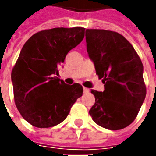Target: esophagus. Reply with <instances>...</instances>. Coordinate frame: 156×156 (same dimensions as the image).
<instances>
[{"label": "esophagus", "instance_id": "1", "mask_svg": "<svg viewBox=\"0 0 156 156\" xmlns=\"http://www.w3.org/2000/svg\"><path fill=\"white\" fill-rule=\"evenodd\" d=\"M83 92L86 94V93H88L89 92V89L87 88V87H83Z\"/></svg>", "mask_w": 156, "mask_h": 156}]
</instances>
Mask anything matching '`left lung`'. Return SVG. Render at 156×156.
I'll return each instance as SVG.
<instances>
[{"label":"left lung","mask_w":156,"mask_h":156,"mask_svg":"<svg viewBox=\"0 0 156 156\" xmlns=\"http://www.w3.org/2000/svg\"><path fill=\"white\" fill-rule=\"evenodd\" d=\"M86 42L88 56L104 84L103 92L91 90L95 103L89 115L104 129H124L135 121L146 97L141 59L116 32L87 29Z\"/></svg>","instance_id":"left-lung-1"}]
</instances>
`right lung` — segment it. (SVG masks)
<instances>
[{"label": "right lung", "mask_w": 156, "mask_h": 156, "mask_svg": "<svg viewBox=\"0 0 156 156\" xmlns=\"http://www.w3.org/2000/svg\"><path fill=\"white\" fill-rule=\"evenodd\" d=\"M85 28L55 27L34 34L26 41L11 73L17 109L36 128H50L67 118L82 95L79 83L68 85L55 75L67 54L84 38Z\"/></svg>", "instance_id": "add662e5"}]
</instances>
